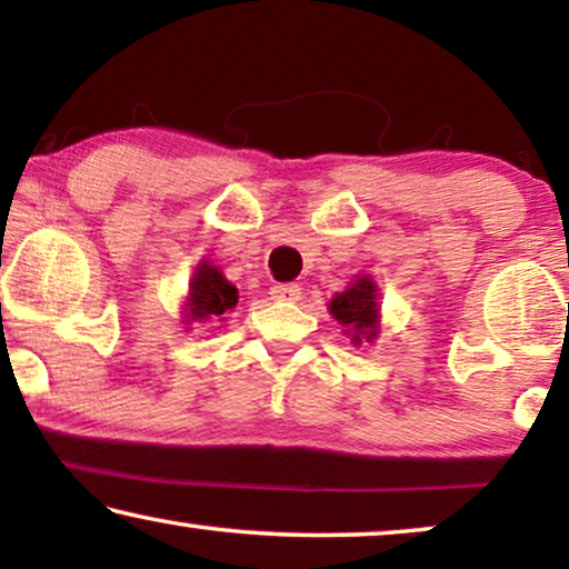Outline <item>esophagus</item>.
<instances>
[{"instance_id": "34e87169", "label": "esophagus", "mask_w": 569, "mask_h": 569, "mask_svg": "<svg viewBox=\"0 0 569 569\" xmlns=\"http://www.w3.org/2000/svg\"><path fill=\"white\" fill-rule=\"evenodd\" d=\"M271 298L284 300V302L300 300V284H274L271 287Z\"/></svg>"}]
</instances>
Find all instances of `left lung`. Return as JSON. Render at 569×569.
<instances>
[{"label":"left lung","instance_id":"obj_1","mask_svg":"<svg viewBox=\"0 0 569 569\" xmlns=\"http://www.w3.org/2000/svg\"><path fill=\"white\" fill-rule=\"evenodd\" d=\"M376 282L368 277L357 279L349 290L339 292L331 300V316L337 318L341 326H347L352 333L355 345H360L362 337L372 339L378 329V302H376Z\"/></svg>","mask_w":569,"mask_h":569}]
</instances>
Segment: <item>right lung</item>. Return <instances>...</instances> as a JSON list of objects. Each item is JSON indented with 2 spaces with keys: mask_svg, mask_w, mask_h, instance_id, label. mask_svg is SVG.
Returning a JSON list of instances; mask_svg holds the SVG:
<instances>
[{
  "mask_svg": "<svg viewBox=\"0 0 569 569\" xmlns=\"http://www.w3.org/2000/svg\"><path fill=\"white\" fill-rule=\"evenodd\" d=\"M238 306V290L220 274V269L199 263L197 274L191 279L189 295V321H207L220 318L230 308Z\"/></svg>",
  "mask_w": 569,
  "mask_h": 569,
  "instance_id": "obj_1",
  "label": "right lung"
}]
</instances>
